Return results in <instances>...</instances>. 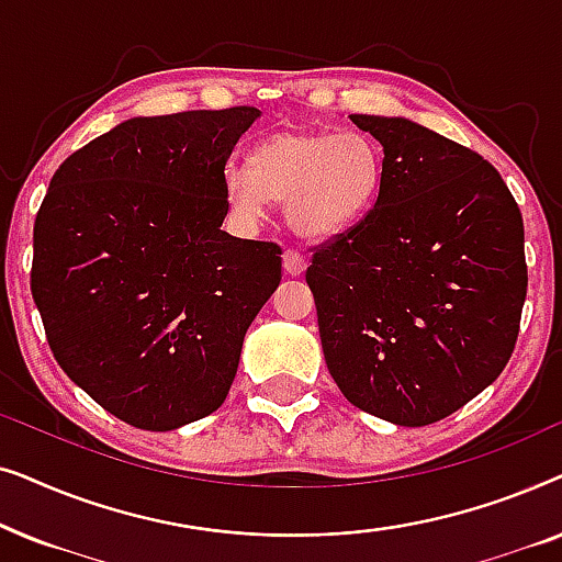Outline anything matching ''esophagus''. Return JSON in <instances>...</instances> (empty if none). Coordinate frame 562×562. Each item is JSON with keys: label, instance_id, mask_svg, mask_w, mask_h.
Here are the masks:
<instances>
[{"label": "esophagus", "instance_id": "obj_1", "mask_svg": "<svg viewBox=\"0 0 562 562\" xmlns=\"http://www.w3.org/2000/svg\"><path fill=\"white\" fill-rule=\"evenodd\" d=\"M283 271H286L289 276H302L306 271V258L299 250L289 248L286 252H283Z\"/></svg>", "mask_w": 562, "mask_h": 562}]
</instances>
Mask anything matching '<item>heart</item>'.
I'll return each instance as SVG.
<instances>
[{
  "instance_id": "b5f03b06",
  "label": "heart",
  "mask_w": 562,
  "mask_h": 562,
  "mask_svg": "<svg viewBox=\"0 0 562 562\" xmlns=\"http://www.w3.org/2000/svg\"><path fill=\"white\" fill-rule=\"evenodd\" d=\"M381 150L363 133L276 130L252 145L248 168L225 173V199L245 225L266 220L268 202H286L289 225L306 240L350 233L379 202Z\"/></svg>"
}]
</instances>
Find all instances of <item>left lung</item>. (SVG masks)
Returning a JSON list of instances; mask_svg holds the SVG:
<instances>
[{"label": "left lung", "mask_w": 562, "mask_h": 562, "mask_svg": "<svg viewBox=\"0 0 562 562\" xmlns=\"http://www.w3.org/2000/svg\"><path fill=\"white\" fill-rule=\"evenodd\" d=\"M350 120L383 148V187L306 268L322 350L352 406L425 427L509 363L527 296L525 225L479 153L406 117Z\"/></svg>", "instance_id": "1"}]
</instances>
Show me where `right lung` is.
Wrapping results in <instances>:
<instances>
[{"mask_svg": "<svg viewBox=\"0 0 562 562\" xmlns=\"http://www.w3.org/2000/svg\"><path fill=\"white\" fill-rule=\"evenodd\" d=\"M256 106L133 117L68 156L33 229L30 289L76 386L137 429L220 409L281 281V248L222 229Z\"/></svg>", "mask_w": 562, "mask_h": 562, "instance_id": "1", "label": "right lung"}]
</instances>
